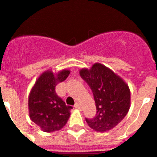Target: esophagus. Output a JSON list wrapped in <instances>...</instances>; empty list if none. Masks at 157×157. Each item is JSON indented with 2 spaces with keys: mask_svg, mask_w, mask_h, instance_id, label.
<instances>
[{
  "mask_svg": "<svg viewBox=\"0 0 157 157\" xmlns=\"http://www.w3.org/2000/svg\"><path fill=\"white\" fill-rule=\"evenodd\" d=\"M75 109H80V108H81V106H80V105L78 103H75Z\"/></svg>",
  "mask_w": 157,
  "mask_h": 157,
  "instance_id": "1",
  "label": "esophagus"
}]
</instances>
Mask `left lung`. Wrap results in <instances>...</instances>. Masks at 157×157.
I'll return each mask as SVG.
<instances>
[{
    "instance_id": "8db88e82",
    "label": "left lung",
    "mask_w": 157,
    "mask_h": 157,
    "mask_svg": "<svg viewBox=\"0 0 157 157\" xmlns=\"http://www.w3.org/2000/svg\"><path fill=\"white\" fill-rule=\"evenodd\" d=\"M79 74L92 90L97 109L95 117L86 118V121L96 131L111 130L123 120L130 109L128 86L101 63L94 64L90 70L82 69Z\"/></svg>"
}]
</instances>
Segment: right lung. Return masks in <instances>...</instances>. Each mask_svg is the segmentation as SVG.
<instances>
[{
	"label": "right lung",
	"instance_id": "add662e5",
	"mask_svg": "<svg viewBox=\"0 0 157 157\" xmlns=\"http://www.w3.org/2000/svg\"><path fill=\"white\" fill-rule=\"evenodd\" d=\"M70 71L63 70L56 76L52 71L44 72L37 80L29 96V113L31 120L45 132L63 128L68 120L71 106L56 93V86L68 77Z\"/></svg>",
	"mask_w": 157,
	"mask_h": 157
}]
</instances>
